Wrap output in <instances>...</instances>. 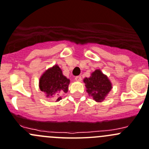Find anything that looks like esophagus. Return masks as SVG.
<instances>
[{"instance_id":"esophagus-1","label":"esophagus","mask_w":149,"mask_h":149,"mask_svg":"<svg viewBox=\"0 0 149 149\" xmlns=\"http://www.w3.org/2000/svg\"><path fill=\"white\" fill-rule=\"evenodd\" d=\"M81 76H76V77H75V80H76V81H81Z\"/></svg>"}]
</instances>
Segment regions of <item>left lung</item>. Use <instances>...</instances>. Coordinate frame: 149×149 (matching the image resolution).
Instances as JSON below:
<instances>
[{
	"label": "left lung",
	"mask_w": 149,
	"mask_h": 149,
	"mask_svg": "<svg viewBox=\"0 0 149 149\" xmlns=\"http://www.w3.org/2000/svg\"><path fill=\"white\" fill-rule=\"evenodd\" d=\"M84 82L87 93L97 102L104 101L112 88L109 79L101 70H95L90 78H84Z\"/></svg>",
	"instance_id": "obj_1"
}]
</instances>
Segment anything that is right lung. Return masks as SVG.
Returning <instances> with one entry per match:
<instances>
[{"mask_svg": "<svg viewBox=\"0 0 149 149\" xmlns=\"http://www.w3.org/2000/svg\"><path fill=\"white\" fill-rule=\"evenodd\" d=\"M69 84L70 79H67L62 74L61 68L56 65L42 75L39 81V87L41 91L46 94L47 97L57 95L56 101H59L62 98L58 95L59 93H66Z\"/></svg>", "mask_w": 149, "mask_h": 149, "instance_id": "obj_1", "label": "right lung"}]
</instances>
